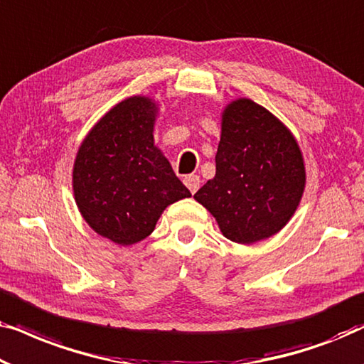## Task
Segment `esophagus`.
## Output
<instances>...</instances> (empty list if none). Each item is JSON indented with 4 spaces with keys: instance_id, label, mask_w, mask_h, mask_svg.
Listing matches in <instances>:
<instances>
[{
    "instance_id": "34e87169",
    "label": "esophagus",
    "mask_w": 364,
    "mask_h": 364,
    "mask_svg": "<svg viewBox=\"0 0 364 364\" xmlns=\"http://www.w3.org/2000/svg\"><path fill=\"white\" fill-rule=\"evenodd\" d=\"M183 183H186L188 191H191V193H196L198 191V187H200V177L198 176H187L186 178H183Z\"/></svg>"
}]
</instances>
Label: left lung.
<instances>
[{"label":"left lung","instance_id":"obj_1","mask_svg":"<svg viewBox=\"0 0 364 364\" xmlns=\"http://www.w3.org/2000/svg\"><path fill=\"white\" fill-rule=\"evenodd\" d=\"M305 182L293 134L260 104L242 97L222 114L215 177L193 198L215 217L223 237L248 245L287 225Z\"/></svg>","mask_w":364,"mask_h":364}]
</instances>
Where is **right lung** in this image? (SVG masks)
<instances>
[{"label": "right lung", "instance_id": "1", "mask_svg": "<svg viewBox=\"0 0 364 364\" xmlns=\"http://www.w3.org/2000/svg\"><path fill=\"white\" fill-rule=\"evenodd\" d=\"M156 116L152 99H124L89 131L74 161L79 212L94 232L117 245L144 240L167 205L191 197L154 146Z\"/></svg>", "mask_w": 364, "mask_h": 364}]
</instances>
